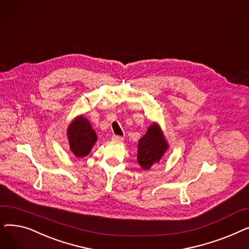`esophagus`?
<instances>
[{"label": "esophagus", "instance_id": "obj_1", "mask_svg": "<svg viewBox=\"0 0 249 249\" xmlns=\"http://www.w3.org/2000/svg\"><path fill=\"white\" fill-rule=\"evenodd\" d=\"M112 139L115 140V141H123L124 138L122 136H119V135H113Z\"/></svg>", "mask_w": 249, "mask_h": 249}]
</instances>
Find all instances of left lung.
Listing matches in <instances>:
<instances>
[{
  "label": "left lung",
  "mask_w": 249,
  "mask_h": 249,
  "mask_svg": "<svg viewBox=\"0 0 249 249\" xmlns=\"http://www.w3.org/2000/svg\"><path fill=\"white\" fill-rule=\"evenodd\" d=\"M167 143L158 124H152L138 143L137 160L142 168L149 169L159 162L167 149Z\"/></svg>",
  "instance_id": "1"
}]
</instances>
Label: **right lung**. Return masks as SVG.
<instances>
[{
  "label": "right lung",
  "mask_w": 249,
  "mask_h": 249,
  "mask_svg": "<svg viewBox=\"0 0 249 249\" xmlns=\"http://www.w3.org/2000/svg\"><path fill=\"white\" fill-rule=\"evenodd\" d=\"M70 148L76 158L88 155L97 141V135L84 117H77L68 130Z\"/></svg>",
  "instance_id": "add662e5"
}]
</instances>
